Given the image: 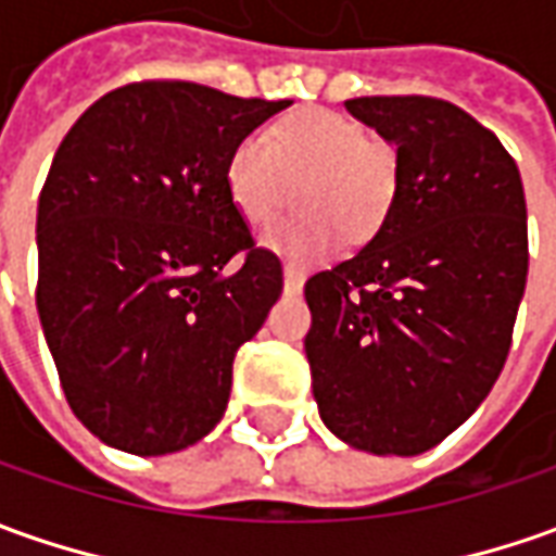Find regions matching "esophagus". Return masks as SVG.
I'll list each match as a JSON object with an SVG mask.
<instances>
[{"label": "esophagus", "instance_id": "obj_1", "mask_svg": "<svg viewBox=\"0 0 556 556\" xmlns=\"http://www.w3.org/2000/svg\"><path fill=\"white\" fill-rule=\"evenodd\" d=\"M282 286H286L289 294H301V289H304V274L294 264H286L282 267Z\"/></svg>", "mask_w": 556, "mask_h": 556}]
</instances>
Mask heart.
<instances>
[{"label": "heart", "instance_id": "b5f03b06", "mask_svg": "<svg viewBox=\"0 0 556 556\" xmlns=\"http://www.w3.org/2000/svg\"><path fill=\"white\" fill-rule=\"evenodd\" d=\"M286 182L298 188V215L264 237V247L292 264H313L350 240H365L387 218L399 157L383 139H368L358 121L331 109H301L267 134L233 142L225 161L230 206L252 230L274 225Z\"/></svg>", "mask_w": 556, "mask_h": 556}]
</instances>
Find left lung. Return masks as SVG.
Wrapping results in <instances>:
<instances>
[{"label":"left lung","mask_w":556,"mask_h":556,"mask_svg":"<svg viewBox=\"0 0 556 556\" xmlns=\"http://www.w3.org/2000/svg\"><path fill=\"white\" fill-rule=\"evenodd\" d=\"M343 105L395 146L399 182L371 240L304 286L313 399L343 444L417 456L478 410L505 365L530 267L523 182L459 105Z\"/></svg>","instance_id":"8db88e82"}]
</instances>
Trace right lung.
<instances>
[{
  "label": "right lung",
  "mask_w": 556,
  "mask_h": 556,
  "mask_svg": "<svg viewBox=\"0 0 556 556\" xmlns=\"http://www.w3.org/2000/svg\"><path fill=\"white\" fill-rule=\"evenodd\" d=\"M289 105L139 81L63 136L36 213V307L72 414L109 447L164 456L225 417L233 356L282 292L225 161Z\"/></svg>",
  "instance_id": "add662e5"
}]
</instances>
